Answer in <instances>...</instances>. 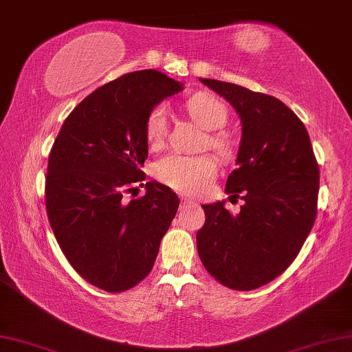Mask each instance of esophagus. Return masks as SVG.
I'll use <instances>...</instances> for the list:
<instances>
[{
	"label": "esophagus",
	"instance_id": "34e87169",
	"mask_svg": "<svg viewBox=\"0 0 352 352\" xmlns=\"http://www.w3.org/2000/svg\"><path fill=\"white\" fill-rule=\"evenodd\" d=\"M181 199H182V203H184V204H190V206H198V203H197V201H195V199H192V198L182 197Z\"/></svg>",
	"mask_w": 352,
	"mask_h": 352
}]
</instances>
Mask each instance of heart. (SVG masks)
I'll use <instances>...</instances> for the list:
<instances>
[{"label": "heart", "instance_id": "heart-1", "mask_svg": "<svg viewBox=\"0 0 352 352\" xmlns=\"http://www.w3.org/2000/svg\"><path fill=\"white\" fill-rule=\"evenodd\" d=\"M187 111L192 120L206 129L208 135L204 144L220 155L230 153V140L221 132V129L228 121V111L223 102L210 94H195L187 100ZM166 110L164 105L154 107L146 118L144 133L149 146L157 148L164 142L166 135ZM153 173L157 179L182 193H203L208 190L209 184L217 176V164L206 154L184 155L168 154L160 157L153 166Z\"/></svg>", "mask_w": 352, "mask_h": 352}]
</instances>
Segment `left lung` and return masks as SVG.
I'll return each instance as SVG.
<instances>
[{
  "instance_id": "left-lung-1",
  "label": "left lung",
  "mask_w": 352,
  "mask_h": 352,
  "mask_svg": "<svg viewBox=\"0 0 352 352\" xmlns=\"http://www.w3.org/2000/svg\"><path fill=\"white\" fill-rule=\"evenodd\" d=\"M241 118L237 168L225 192L244 199L237 215L225 201L203 204L197 248L208 272L231 289L272 282L294 261L316 219L320 168L308 132L282 100L244 86L199 78Z\"/></svg>"
}]
</instances>
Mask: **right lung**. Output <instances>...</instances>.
Instances as JSON below:
<instances>
[{
    "label": "right lung",
    "instance_id": "obj_1",
    "mask_svg": "<svg viewBox=\"0 0 352 352\" xmlns=\"http://www.w3.org/2000/svg\"><path fill=\"white\" fill-rule=\"evenodd\" d=\"M182 83L154 69L100 86L66 118L48 155L45 206L59 247L77 272L107 293H122L151 272L179 208L170 187L146 182L149 111Z\"/></svg>",
    "mask_w": 352,
    "mask_h": 352
}]
</instances>
